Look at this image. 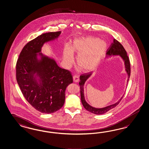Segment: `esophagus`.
Here are the masks:
<instances>
[{
  "label": "esophagus",
  "mask_w": 149,
  "mask_h": 149,
  "mask_svg": "<svg viewBox=\"0 0 149 149\" xmlns=\"http://www.w3.org/2000/svg\"><path fill=\"white\" fill-rule=\"evenodd\" d=\"M73 81L74 82H78L79 81V77L77 75H74V76L73 77Z\"/></svg>",
  "instance_id": "34e87169"
}]
</instances>
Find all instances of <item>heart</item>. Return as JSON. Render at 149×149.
I'll return each instance as SVG.
<instances>
[{
    "mask_svg": "<svg viewBox=\"0 0 149 149\" xmlns=\"http://www.w3.org/2000/svg\"><path fill=\"white\" fill-rule=\"evenodd\" d=\"M108 47L105 40L89 36L76 38L73 41L72 47L66 44L64 47L63 55L65 62L71 65L74 61V54L76 53L77 65L84 72H89L97 68Z\"/></svg>",
    "mask_w": 149,
    "mask_h": 149,
    "instance_id": "obj_1",
    "label": "heart"
}]
</instances>
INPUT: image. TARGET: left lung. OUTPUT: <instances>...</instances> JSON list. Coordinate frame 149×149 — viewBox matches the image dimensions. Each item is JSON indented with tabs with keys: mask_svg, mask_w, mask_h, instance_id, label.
<instances>
[{
	"mask_svg": "<svg viewBox=\"0 0 149 149\" xmlns=\"http://www.w3.org/2000/svg\"><path fill=\"white\" fill-rule=\"evenodd\" d=\"M112 55H119L122 58V59L123 60L124 64H125V71H126V73L127 74L128 83V81H129V78L130 77V74H131V68H130L131 66H130V60L128 58V56L127 55V52L125 51L123 45L119 42L118 41L115 40V38L113 40V42L111 44L110 47L108 48V49L107 51L106 57H109ZM92 74L93 72H90L81 74L80 76V81L79 83V84L80 85V89H81V101L83 106L85 108L86 110L95 114H97V115L103 114L116 106L121 101L123 96V97H121V98L116 103L104 108H97L90 106L89 104H88L85 101L84 93V86L86 81L89 78Z\"/></svg>",
	"mask_w": 149,
	"mask_h": 149,
	"instance_id": "left-lung-1",
	"label": "left lung"
}]
</instances>
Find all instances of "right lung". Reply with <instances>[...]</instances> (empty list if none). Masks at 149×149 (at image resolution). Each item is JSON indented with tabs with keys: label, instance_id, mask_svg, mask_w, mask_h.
I'll use <instances>...</instances> for the list:
<instances>
[{
	"label": "right lung",
	"instance_id": "obj_1",
	"mask_svg": "<svg viewBox=\"0 0 149 149\" xmlns=\"http://www.w3.org/2000/svg\"><path fill=\"white\" fill-rule=\"evenodd\" d=\"M61 31L41 34L28 43L16 64V79L26 100L41 113L50 114L64 106L65 91L72 76L54 58L41 53L43 45L56 40Z\"/></svg>",
	"mask_w": 149,
	"mask_h": 149
}]
</instances>
